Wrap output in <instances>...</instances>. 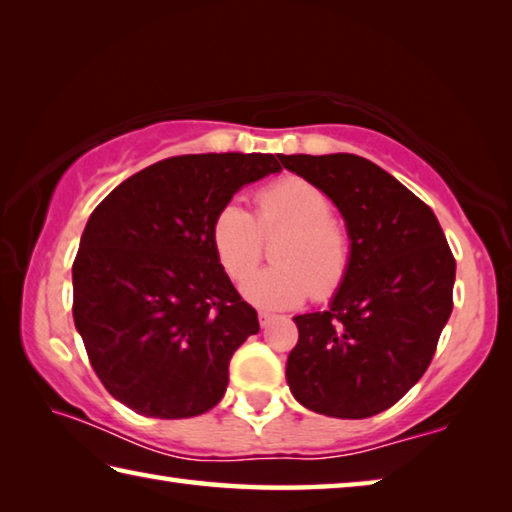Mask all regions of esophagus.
Returning <instances> with one entry per match:
<instances>
[{"label":"esophagus","mask_w":512,"mask_h":512,"mask_svg":"<svg viewBox=\"0 0 512 512\" xmlns=\"http://www.w3.org/2000/svg\"><path fill=\"white\" fill-rule=\"evenodd\" d=\"M271 320H273V314H268V311H259V325L266 327Z\"/></svg>","instance_id":"1"}]
</instances>
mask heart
I'll use <instances>...</instances> for the list:
<instances>
[{
	"mask_svg": "<svg viewBox=\"0 0 512 512\" xmlns=\"http://www.w3.org/2000/svg\"><path fill=\"white\" fill-rule=\"evenodd\" d=\"M255 205L253 216L235 201L225 203L210 225L212 250L232 282H244L254 270L264 236L285 230L274 249L278 264L248 278L244 296L264 309L336 296L350 277L354 246L327 192L300 176H284L259 189Z\"/></svg>",
	"mask_w": 512,
	"mask_h": 512,
	"instance_id": "b5f03b06",
	"label": "heart"
}]
</instances>
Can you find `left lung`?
<instances>
[{
    "mask_svg": "<svg viewBox=\"0 0 512 512\" xmlns=\"http://www.w3.org/2000/svg\"><path fill=\"white\" fill-rule=\"evenodd\" d=\"M343 214L350 277L327 311L296 316L287 361L296 400L329 418L391 409L429 368L452 314L456 259L427 203L375 162L352 153L282 155Z\"/></svg>",
    "mask_w": 512,
    "mask_h": 512,
    "instance_id": "left-lung-1",
    "label": "left lung"
}]
</instances>
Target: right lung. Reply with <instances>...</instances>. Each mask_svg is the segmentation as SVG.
Masks as SVG:
<instances>
[{
    "instance_id": "add662e5",
    "label": "right lung",
    "mask_w": 512,
    "mask_h": 512,
    "mask_svg": "<svg viewBox=\"0 0 512 512\" xmlns=\"http://www.w3.org/2000/svg\"><path fill=\"white\" fill-rule=\"evenodd\" d=\"M275 155H176L103 198L72 266L74 325L106 391L146 418L210 411L257 311L216 259L210 225L241 187L280 171Z\"/></svg>"
}]
</instances>
